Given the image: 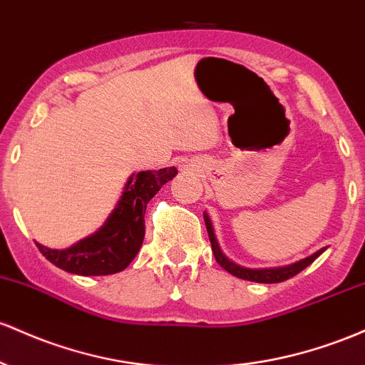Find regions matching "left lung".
<instances>
[{
  "mask_svg": "<svg viewBox=\"0 0 365 365\" xmlns=\"http://www.w3.org/2000/svg\"><path fill=\"white\" fill-rule=\"evenodd\" d=\"M203 219H205V226H207L208 231V237H210L212 243V252H214V257L217 260V264L220 265L222 269H226L229 274L232 276L240 277V279H247V281H253V282H265V284H272V282H281L289 279V277L297 276L298 272L304 271L305 267H309L312 262L324 252L326 248L317 250V252L312 253L310 257H305V259L294 262V264L289 265H282V267H267V269H250V267H243V265L236 264L232 262L226 253L222 252L220 248L219 241H217L215 231H214V224H212L210 217H208L207 212H203Z\"/></svg>",
  "mask_w": 365,
  "mask_h": 365,
  "instance_id": "left-lung-1",
  "label": "left lung"
}]
</instances>
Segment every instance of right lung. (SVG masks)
I'll list each match as a JSON object with an SVG mask.
<instances>
[{
  "mask_svg": "<svg viewBox=\"0 0 365 365\" xmlns=\"http://www.w3.org/2000/svg\"><path fill=\"white\" fill-rule=\"evenodd\" d=\"M175 174V167L130 174L115 208L98 231L68 248H48L38 241L36 247L56 267L79 276H108L124 271L143 245L146 205Z\"/></svg>",
  "mask_w": 365,
  "mask_h": 365,
  "instance_id": "add662e5",
  "label": "right lung"
}]
</instances>
